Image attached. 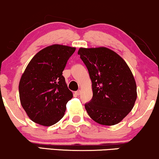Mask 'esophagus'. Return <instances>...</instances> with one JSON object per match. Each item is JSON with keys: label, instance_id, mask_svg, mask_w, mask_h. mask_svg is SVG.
<instances>
[{"label": "esophagus", "instance_id": "1", "mask_svg": "<svg viewBox=\"0 0 159 159\" xmlns=\"http://www.w3.org/2000/svg\"><path fill=\"white\" fill-rule=\"evenodd\" d=\"M75 93V95H77V96H79V95L81 93V90H78V91H76Z\"/></svg>", "mask_w": 159, "mask_h": 159}]
</instances>
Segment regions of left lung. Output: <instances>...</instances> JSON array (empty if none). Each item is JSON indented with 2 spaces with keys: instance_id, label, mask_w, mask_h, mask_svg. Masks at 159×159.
<instances>
[{
  "instance_id": "8db88e82",
  "label": "left lung",
  "mask_w": 159,
  "mask_h": 159,
  "mask_svg": "<svg viewBox=\"0 0 159 159\" xmlns=\"http://www.w3.org/2000/svg\"><path fill=\"white\" fill-rule=\"evenodd\" d=\"M78 54L88 69L93 98L85 104L90 118L101 125H114L132 110L137 98L134 76L125 61L105 48H80Z\"/></svg>"
}]
</instances>
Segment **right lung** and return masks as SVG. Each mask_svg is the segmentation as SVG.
<instances>
[{"label":"right lung","instance_id":"obj_1","mask_svg":"<svg viewBox=\"0 0 159 159\" xmlns=\"http://www.w3.org/2000/svg\"><path fill=\"white\" fill-rule=\"evenodd\" d=\"M74 47L54 44L42 49L27 66L19 81L21 105L34 123L50 126L64 116L73 97L62 75Z\"/></svg>","mask_w":159,"mask_h":159}]
</instances>
